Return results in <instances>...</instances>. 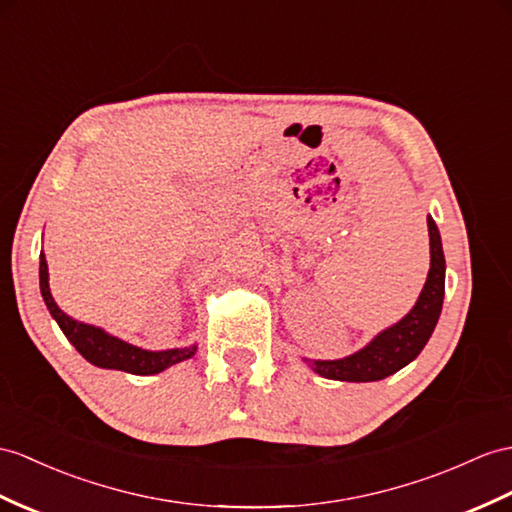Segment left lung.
<instances>
[{"mask_svg": "<svg viewBox=\"0 0 512 512\" xmlns=\"http://www.w3.org/2000/svg\"><path fill=\"white\" fill-rule=\"evenodd\" d=\"M428 234L430 271L413 310L352 356L339 360H308V365L321 378L343 382H376L400 371L421 354L436 328V321H439L445 295V256L441 234L432 217H428Z\"/></svg>", "mask_w": 512, "mask_h": 512, "instance_id": "8db88e82", "label": "left lung"}]
</instances>
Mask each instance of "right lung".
<instances>
[{"mask_svg":"<svg viewBox=\"0 0 512 512\" xmlns=\"http://www.w3.org/2000/svg\"><path fill=\"white\" fill-rule=\"evenodd\" d=\"M39 278H41V295L45 299L49 315L56 319L62 334L69 339V343L95 367L128 371V373H134V376H154V373H160L171 365L182 363V360L191 358L197 352V345L182 347V350H165V352L141 350V347L121 341L102 328L89 326V323L76 321L67 313H62L58 304L54 302L52 291H49V273H47V260L43 252H41Z\"/></svg>","mask_w":512,"mask_h":512,"instance_id":"right-lung-1","label":"right lung"}]
</instances>
